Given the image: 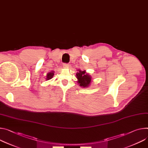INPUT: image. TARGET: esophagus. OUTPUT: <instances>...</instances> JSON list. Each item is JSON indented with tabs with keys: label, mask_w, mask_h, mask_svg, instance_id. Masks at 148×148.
<instances>
[{
	"label": "esophagus",
	"mask_w": 148,
	"mask_h": 148,
	"mask_svg": "<svg viewBox=\"0 0 148 148\" xmlns=\"http://www.w3.org/2000/svg\"><path fill=\"white\" fill-rule=\"evenodd\" d=\"M63 66L65 67V68H68V67H69V64L67 63H64Z\"/></svg>",
	"instance_id": "1"
}]
</instances>
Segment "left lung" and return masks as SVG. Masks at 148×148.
Returning a JSON list of instances; mask_svg holds the SVG:
<instances>
[{
	"label": "left lung",
	"instance_id": "obj_1",
	"mask_svg": "<svg viewBox=\"0 0 148 148\" xmlns=\"http://www.w3.org/2000/svg\"><path fill=\"white\" fill-rule=\"evenodd\" d=\"M76 76L77 78L78 79L77 83L81 87H87L90 85L91 78L90 75L86 74L85 71H79V73H77Z\"/></svg>",
	"mask_w": 148,
	"mask_h": 148
}]
</instances>
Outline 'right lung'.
I'll return each mask as SVG.
<instances>
[{
  "instance_id": "1",
  "label": "right lung",
  "mask_w": 148,
  "mask_h": 148,
  "mask_svg": "<svg viewBox=\"0 0 148 148\" xmlns=\"http://www.w3.org/2000/svg\"><path fill=\"white\" fill-rule=\"evenodd\" d=\"M53 75V72H50L49 73H48L47 75V79H49L52 78Z\"/></svg>"
}]
</instances>
